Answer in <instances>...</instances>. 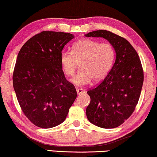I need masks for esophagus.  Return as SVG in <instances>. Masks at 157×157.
<instances>
[{
  "label": "esophagus",
  "mask_w": 157,
  "mask_h": 157,
  "mask_svg": "<svg viewBox=\"0 0 157 157\" xmlns=\"http://www.w3.org/2000/svg\"><path fill=\"white\" fill-rule=\"evenodd\" d=\"M77 93L78 94H84L85 93V90L82 88H78L77 89Z\"/></svg>",
  "instance_id": "1"
}]
</instances>
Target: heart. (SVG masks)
Masks as SVG:
<instances>
[{"mask_svg":"<svg viewBox=\"0 0 157 157\" xmlns=\"http://www.w3.org/2000/svg\"><path fill=\"white\" fill-rule=\"evenodd\" d=\"M115 51L110 43L82 39L72 45L71 52L61 53L60 63L66 75L73 76L79 63L80 70L71 82L77 86H84L92 79L94 82L103 80L113 67Z\"/></svg>","mask_w":157,"mask_h":157,"instance_id":"b5f03b06","label":"heart"}]
</instances>
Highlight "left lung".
Returning <instances> with one entry per match:
<instances>
[{
    "label": "left lung",
    "mask_w": 157,
    "mask_h": 157,
    "mask_svg": "<svg viewBox=\"0 0 157 157\" xmlns=\"http://www.w3.org/2000/svg\"><path fill=\"white\" fill-rule=\"evenodd\" d=\"M86 37L103 38L116 53L113 68L101 82L87 94L91 101L86 110L91 124L113 128L123 124L135 110L144 80L138 54L128 40L105 30L89 32Z\"/></svg>",
    "instance_id": "1"
}]
</instances>
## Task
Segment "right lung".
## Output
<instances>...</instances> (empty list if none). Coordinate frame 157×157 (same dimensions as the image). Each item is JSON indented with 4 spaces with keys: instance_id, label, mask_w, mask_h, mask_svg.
<instances>
[{
    "instance_id": "1",
    "label": "right lung",
    "mask_w": 157,
    "mask_h": 157,
    "mask_svg": "<svg viewBox=\"0 0 157 157\" xmlns=\"http://www.w3.org/2000/svg\"><path fill=\"white\" fill-rule=\"evenodd\" d=\"M73 38L68 33L43 31L30 38L17 56L13 87L24 114L38 127L63 122L77 97L60 63L62 50Z\"/></svg>"
}]
</instances>
